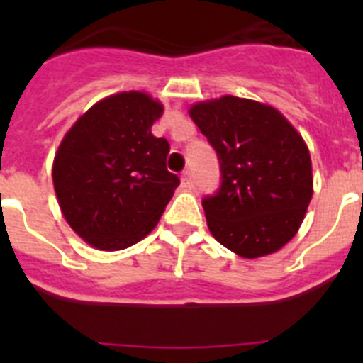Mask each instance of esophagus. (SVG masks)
Listing matches in <instances>:
<instances>
[{"label":"esophagus","mask_w":363,"mask_h":363,"mask_svg":"<svg viewBox=\"0 0 363 363\" xmlns=\"http://www.w3.org/2000/svg\"><path fill=\"white\" fill-rule=\"evenodd\" d=\"M182 187H184V189L194 187V178H192L191 171H185L184 174H182Z\"/></svg>","instance_id":"obj_1"}]
</instances>
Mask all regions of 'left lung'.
I'll return each mask as SVG.
<instances>
[{"instance_id":"obj_1","label":"left lung","mask_w":363,"mask_h":363,"mask_svg":"<svg viewBox=\"0 0 363 363\" xmlns=\"http://www.w3.org/2000/svg\"><path fill=\"white\" fill-rule=\"evenodd\" d=\"M214 147L221 187L205 198L211 234L247 259L280 251L296 236L313 198L307 143L278 108L221 96L189 108Z\"/></svg>"}]
</instances>
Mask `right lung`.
Returning <instances> with one entry per match:
<instances>
[{"instance_id": "add662e5", "label": "right lung", "mask_w": 363, "mask_h": 363, "mask_svg": "<svg viewBox=\"0 0 363 363\" xmlns=\"http://www.w3.org/2000/svg\"><path fill=\"white\" fill-rule=\"evenodd\" d=\"M162 114L147 92H118L83 112L57 147V203L94 249L121 251L145 238L179 185L165 167L169 142L150 130Z\"/></svg>"}]
</instances>
